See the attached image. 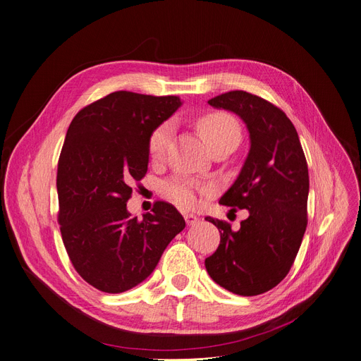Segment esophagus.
<instances>
[{"label":"esophagus","mask_w":361,"mask_h":361,"mask_svg":"<svg viewBox=\"0 0 361 361\" xmlns=\"http://www.w3.org/2000/svg\"><path fill=\"white\" fill-rule=\"evenodd\" d=\"M184 219H185V223L188 226H192V224H195V223L199 221V217L195 216V214H191V213H184Z\"/></svg>","instance_id":"obj_1"}]
</instances>
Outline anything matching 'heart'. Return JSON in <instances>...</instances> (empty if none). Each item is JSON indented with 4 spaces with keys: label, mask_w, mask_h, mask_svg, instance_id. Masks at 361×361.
<instances>
[{
    "label": "heart",
    "mask_w": 361,
    "mask_h": 361,
    "mask_svg": "<svg viewBox=\"0 0 361 361\" xmlns=\"http://www.w3.org/2000/svg\"><path fill=\"white\" fill-rule=\"evenodd\" d=\"M197 128L210 148H216L228 144L239 142L240 128L236 119L224 112H209L199 118ZM173 134L171 122H162L149 135L148 149L152 158L159 159L166 155ZM164 194L170 200L183 207H192L199 202V194H210L213 187L210 184H202L184 176H177L164 183Z\"/></svg>",
    "instance_id": "obj_1"
}]
</instances>
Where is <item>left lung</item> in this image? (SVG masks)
<instances>
[{
	"label": "left lung",
	"mask_w": 361,
	"mask_h": 361,
	"mask_svg": "<svg viewBox=\"0 0 361 361\" xmlns=\"http://www.w3.org/2000/svg\"><path fill=\"white\" fill-rule=\"evenodd\" d=\"M246 123L250 149L243 167L220 199L249 217L238 232L206 217L220 232L217 250L204 260L210 278L243 297L275 288L289 272L307 228L310 177L297 129L278 106L262 97L232 90L209 101Z\"/></svg>",
	"instance_id": "obj_1"
}]
</instances>
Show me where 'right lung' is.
<instances>
[{"label":"right lung","mask_w":361,"mask_h":361,"mask_svg":"<svg viewBox=\"0 0 361 361\" xmlns=\"http://www.w3.org/2000/svg\"><path fill=\"white\" fill-rule=\"evenodd\" d=\"M181 105L178 96L119 90L80 109L57 164L59 224L76 272L108 293L145 281L185 227L178 210L157 202L142 220L126 202L145 177L152 130Z\"/></svg>","instance_id":"add662e5"}]
</instances>
